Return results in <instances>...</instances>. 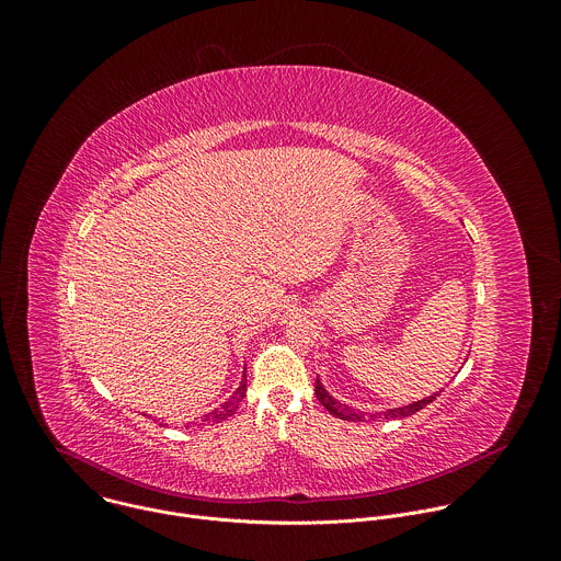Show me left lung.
Segmentation results:
<instances>
[{
  "label": "left lung",
  "instance_id": "8db88e82",
  "mask_svg": "<svg viewBox=\"0 0 561 561\" xmlns=\"http://www.w3.org/2000/svg\"><path fill=\"white\" fill-rule=\"evenodd\" d=\"M314 394H317V399H319V404H322L331 415H335V417H340V420H346V422H366V420H368V413H362V411H355V409H351V407H346V404H340L335 397H331V394L327 392V388L322 386V381H319V379H314ZM437 394H439V392H435V394L422 399V402L409 404V407H404V409H390V411H383V413H375V415H370V417H375V420L409 417V415L422 411L424 407H428V404L433 402V399H437Z\"/></svg>",
  "mask_w": 561,
  "mask_h": 561
}]
</instances>
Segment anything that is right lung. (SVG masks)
Wrapping results in <instances>:
<instances>
[{"label": "right lung", "instance_id": "right-lung-1", "mask_svg": "<svg viewBox=\"0 0 561 561\" xmlns=\"http://www.w3.org/2000/svg\"><path fill=\"white\" fill-rule=\"evenodd\" d=\"M247 397V370H244V377H242V381H239V388L234 390V394L228 399V402H224L219 409H215L213 413H208V415H204V420L202 422H208V424H219V422H224V420H228L230 415H234V411L239 409V404H242V399Z\"/></svg>", "mask_w": 561, "mask_h": 561}]
</instances>
